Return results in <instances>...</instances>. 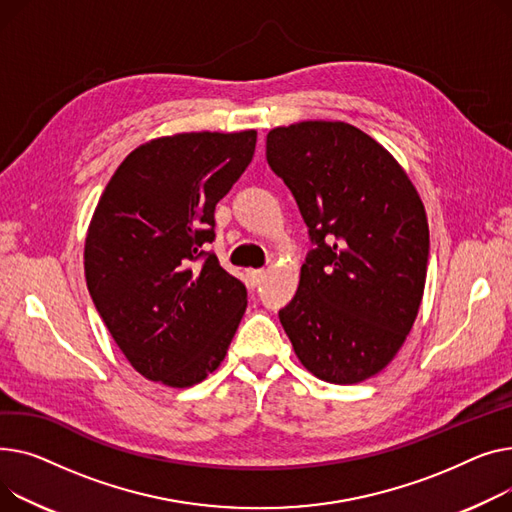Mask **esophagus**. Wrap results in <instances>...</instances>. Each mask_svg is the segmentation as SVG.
<instances>
[{
    "instance_id": "34e87169",
    "label": "esophagus",
    "mask_w": 512,
    "mask_h": 512,
    "mask_svg": "<svg viewBox=\"0 0 512 512\" xmlns=\"http://www.w3.org/2000/svg\"><path fill=\"white\" fill-rule=\"evenodd\" d=\"M264 277H266V270H262V268L250 270V273H248V279H250L252 285H260L264 281Z\"/></svg>"
}]
</instances>
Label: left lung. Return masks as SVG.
Instances as JSON below:
<instances>
[{"instance_id": "obj_1", "label": "left lung", "mask_w": 512, "mask_h": 512, "mask_svg": "<svg viewBox=\"0 0 512 512\" xmlns=\"http://www.w3.org/2000/svg\"><path fill=\"white\" fill-rule=\"evenodd\" d=\"M266 161L291 190L312 244L281 324L314 376L362 382L395 357L422 302L424 204L401 165L343 122L270 130Z\"/></svg>"}]
</instances>
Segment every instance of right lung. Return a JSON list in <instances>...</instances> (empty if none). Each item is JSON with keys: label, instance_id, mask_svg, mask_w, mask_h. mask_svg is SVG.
<instances>
[{"label": "right lung", "instance_id": "1", "mask_svg": "<svg viewBox=\"0 0 512 512\" xmlns=\"http://www.w3.org/2000/svg\"><path fill=\"white\" fill-rule=\"evenodd\" d=\"M256 148V132H190L124 159L97 204L84 246L86 285L128 362L186 388L215 372L248 304L246 285L206 250L215 206Z\"/></svg>", "mask_w": 512, "mask_h": 512}]
</instances>
